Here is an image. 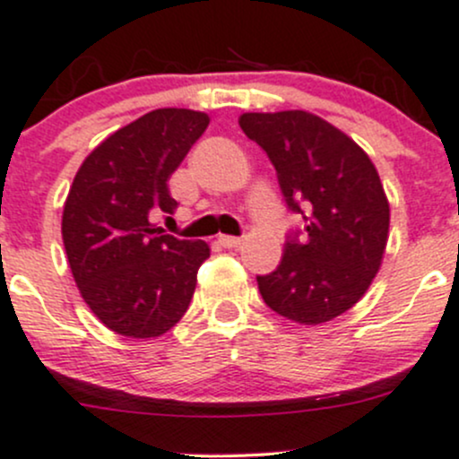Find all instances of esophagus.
I'll return each instance as SVG.
<instances>
[{"label": "esophagus", "instance_id": "34e87169", "mask_svg": "<svg viewBox=\"0 0 459 459\" xmlns=\"http://www.w3.org/2000/svg\"><path fill=\"white\" fill-rule=\"evenodd\" d=\"M220 244L224 248H238L242 244V239L235 238V235H220Z\"/></svg>", "mask_w": 459, "mask_h": 459}]
</instances>
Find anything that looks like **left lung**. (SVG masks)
Returning a JSON list of instances; mask_svg holds the SVG:
<instances>
[{
  "label": "left lung",
  "instance_id": "8db88e82",
  "mask_svg": "<svg viewBox=\"0 0 459 459\" xmlns=\"http://www.w3.org/2000/svg\"><path fill=\"white\" fill-rule=\"evenodd\" d=\"M239 126L275 166L290 212L307 238L289 233L280 266L257 275L277 316L322 324L359 302L382 264L388 200L367 152L349 135L304 110L244 113Z\"/></svg>",
  "mask_w": 459,
  "mask_h": 459
}]
</instances>
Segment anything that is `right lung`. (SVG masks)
I'll list each match as a JSON object with an SVG mask.
<instances>
[{
  "mask_svg": "<svg viewBox=\"0 0 459 459\" xmlns=\"http://www.w3.org/2000/svg\"><path fill=\"white\" fill-rule=\"evenodd\" d=\"M208 126V115L157 108L104 140L73 179L62 238L84 302L110 331L157 337L186 313L208 244L151 224L170 212L169 178Z\"/></svg>",
  "mask_w": 459,
  "mask_h": 459,
  "instance_id": "right-lung-1",
  "label": "right lung"
}]
</instances>
